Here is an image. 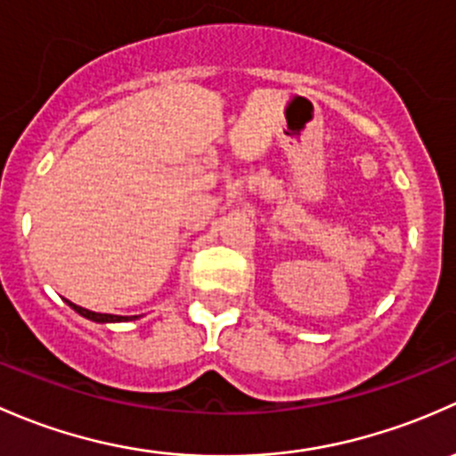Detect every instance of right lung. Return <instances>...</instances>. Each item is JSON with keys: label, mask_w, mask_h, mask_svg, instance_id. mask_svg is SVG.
Returning <instances> with one entry per match:
<instances>
[{"label": "right lung", "mask_w": 456, "mask_h": 456, "mask_svg": "<svg viewBox=\"0 0 456 456\" xmlns=\"http://www.w3.org/2000/svg\"><path fill=\"white\" fill-rule=\"evenodd\" d=\"M69 307H72L77 314H81L83 318H87V321H94V322H126V321H135V318H140V316H114V314L89 312V309L78 307V305H74V303H69Z\"/></svg>", "instance_id": "obj_1"}]
</instances>
